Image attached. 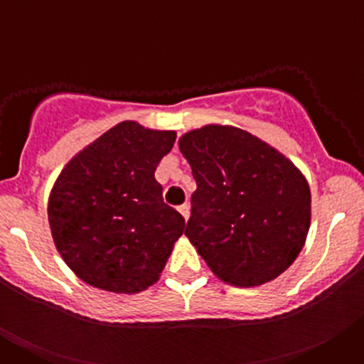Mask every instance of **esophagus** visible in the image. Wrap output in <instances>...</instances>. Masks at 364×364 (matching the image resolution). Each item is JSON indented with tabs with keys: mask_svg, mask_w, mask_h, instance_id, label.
<instances>
[{
	"mask_svg": "<svg viewBox=\"0 0 364 364\" xmlns=\"http://www.w3.org/2000/svg\"><path fill=\"white\" fill-rule=\"evenodd\" d=\"M178 211H180V215H182V217H184L186 220H188V218H189V205L188 204H182L178 208Z\"/></svg>",
	"mask_w": 364,
	"mask_h": 364,
	"instance_id": "obj_1",
	"label": "esophagus"
}]
</instances>
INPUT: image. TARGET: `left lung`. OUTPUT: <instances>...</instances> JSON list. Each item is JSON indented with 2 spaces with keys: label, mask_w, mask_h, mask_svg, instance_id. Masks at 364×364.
<instances>
[{
  "label": "left lung",
  "mask_w": 364,
  "mask_h": 364,
  "mask_svg": "<svg viewBox=\"0 0 364 364\" xmlns=\"http://www.w3.org/2000/svg\"><path fill=\"white\" fill-rule=\"evenodd\" d=\"M197 191L186 237L211 272L250 288L279 277L310 230L306 178L284 154L231 125H204L178 140Z\"/></svg>",
  "instance_id": "1"
}]
</instances>
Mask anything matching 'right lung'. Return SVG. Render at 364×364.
<instances>
[{
  "instance_id": "add662e5",
  "label": "right lung",
  "mask_w": 364,
  "mask_h": 364,
  "mask_svg": "<svg viewBox=\"0 0 364 364\" xmlns=\"http://www.w3.org/2000/svg\"><path fill=\"white\" fill-rule=\"evenodd\" d=\"M175 138L122 122L63 167L47 213L56 250L83 282L138 294L159 281L186 226L154 180Z\"/></svg>"
}]
</instances>
